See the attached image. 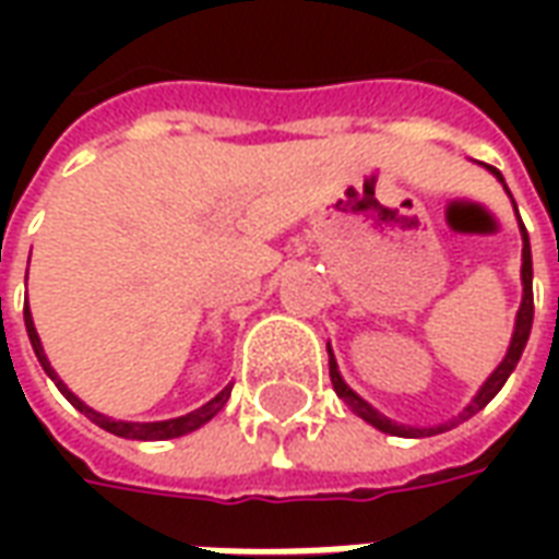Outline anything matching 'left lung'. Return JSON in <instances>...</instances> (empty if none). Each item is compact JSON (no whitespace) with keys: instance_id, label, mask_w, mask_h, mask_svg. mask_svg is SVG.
Wrapping results in <instances>:
<instances>
[{"instance_id":"obj_1","label":"left lung","mask_w":559,"mask_h":559,"mask_svg":"<svg viewBox=\"0 0 559 559\" xmlns=\"http://www.w3.org/2000/svg\"><path fill=\"white\" fill-rule=\"evenodd\" d=\"M488 170L497 176V182L503 185V176H500V170H493V167H488ZM506 194H509V188H506ZM512 197V194H509ZM512 206H515V200H512ZM518 212V206H515ZM521 221V218H518ZM521 242H524V248H521V287H524V293H521V308H518L515 314V332H512V341H509V350H506L503 362L497 365L491 371V377L485 380L479 386V392L473 395V401H469L464 411L457 413L455 419L443 421V425H433V428H416V425H399V421H392L389 416H383V413L377 411V407H371L368 401L362 399V395H356L347 383H344V377H341L338 371V362H335V353H332V347L326 344L329 350V377H332V389L338 392V399L350 407L359 419H365L368 425H374L377 431L383 433H392V437H433V433H443L449 431L452 425H457V421L469 419V416H476V413L488 404V401L503 389V383L509 380V374L515 371L518 359H521V353H524V347H527V338H530V329H533V257H530V236L527 230H524V224H521Z\"/></svg>"}]
</instances>
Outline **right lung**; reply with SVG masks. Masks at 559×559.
<instances>
[{"mask_svg":"<svg viewBox=\"0 0 559 559\" xmlns=\"http://www.w3.org/2000/svg\"><path fill=\"white\" fill-rule=\"evenodd\" d=\"M23 320H26V332H29V341H32V350H35V356H38V362H41L44 374L53 380L56 386H59V392L66 395L74 407H78L80 413H86L98 428H104V431L116 433V437H126V440H170V437H185V433L197 431V428H203L215 413L227 404V399H230V389H221L215 399L209 401V404H203V407H197V411L185 413V416H176V419H164V421H126V419H110V416H104V413L92 411L86 401H80L71 389L59 380V374L53 371V365H50V359H47V353H44L41 347V338H38V329H35V320H32V311L29 305L23 308Z\"/></svg>","mask_w":559,"mask_h":559,"instance_id":"1","label":"right lung"}]
</instances>
